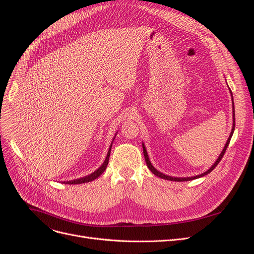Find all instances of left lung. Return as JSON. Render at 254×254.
Masks as SVG:
<instances>
[{
	"label": "left lung",
	"instance_id": "1",
	"mask_svg": "<svg viewBox=\"0 0 254 254\" xmlns=\"http://www.w3.org/2000/svg\"><path fill=\"white\" fill-rule=\"evenodd\" d=\"M230 91H231V88H230ZM231 95H232V101H233L234 99H233V93H232V91H231ZM234 130H235V107H234V101H233V128H232V131H231V134H230V137H229L228 141H226V143H225V145H224V147H223L221 153L219 154L218 158L216 159V162L210 167L209 170H207L206 172L202 173V174H199V175H196V176H193V177H184V178H181V177H172V176H168V175L163 174L162 172L157 171V170L152 166V164H151V162H150V159H149V156H148V154H147V150H146V148H145V145H144V143H142V146H143V153H144V157H145V162H146V164H147L148 169L153 173L154 175H156V176L159 177V178L166 179V180L178 181V182H180V181H190V180H193V179H196V178H199V177H203V176L209 174V173H211L213 170H214L215 167H216V166L219 164V162L221 161V158H222V156L224 155L225 150H226V148H228V146H229V144H230V141H231L232 136H233V134H234Z\"/></svg>",
	"mask_w": 254,
	"mask_h": 254
}]
</instances>
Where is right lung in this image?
<instances>
[{
  "label": "right lung",
  "instance_id": "obj_1",
  "mask_svg": "<svg viewBox=\"0 0 254 254\" xmlns=\"http://www.w3.org/2000/svg\"><path fill=\"white\" fill-rule=\"evenodd\" d=\"M115 137H116V135L114 136V138H113V140H112V143H113ZM112 143H111V145H110L108 153H107V156H106V158H105L104 163L102 164V166H101L99 169H97L95 172H92L91 174H89V175H87V176H84V177L79 178V179H75V180H71V181H66L65 183H66V184H81V183L90 182V181H92V180L97 179L99 176H101V175L103 174V173H104V171L106 170L107 166H108L109 157H110V152H111V147H112Z\"/></svg>",
  "mask_w": 254,
  "mask_h": 254
}]
</instances>
